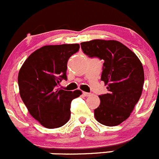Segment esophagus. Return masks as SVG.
Masks as SVG:
<instances>
[{
  "label": "esophagus",
  "mask_w": 159,
  "mask_h": 159,
  "mask_svg": "<svg viewBox=\"0 0 159 159\" xmlns=\"http://www.w3.org/2000/svg\"><path fill=\"white\" fill-rule=\"evenodd\" d=\"M83 95H84V96H89L90 95H91V93H86V92H83Z\"/></svg>",
  "instance_id": "1"
}]
</instances>
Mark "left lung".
<instances>
[{"label":"left lung","mask_w":159,"mask_h":159,"mask_svg":"<svg viewBox=\"0 0 159 159\" xmlns=\"http://www.w3.org/2000/svg\"><path fill=\"white\" fill-rule=\"evenodd\" d=\"M83 52L103 59L101 81L108 93L99 96L100 104L94 110L96 121L115 126L130 116L142 94L144 72L133 51L114 40L96 39L81 43Z\"/></svg>","instance_id":"8db88e82"}]
</instances>
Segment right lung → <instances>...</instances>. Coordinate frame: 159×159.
Masks as SVG:
<instances>
[{
  "instance_id": "1",
  "label": "right lung",
  "mask_w": 159,
  "mask_h": 159,
  "mask_svg": "<svg viewBox=\"0 0 159 159\" xmlns=\"http://www.w3.org/2000/svg\"><path fill=\"white\" fill-rule=\"evenodd\" d=\"M78 44L45 45L38 48L19 70V94L29 113L48 129L64 125L70 117V103L81 92L57 89L66 80L67 61L79 50Z\"/></svg>"
}]
</instances>
